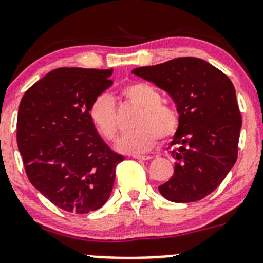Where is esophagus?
<instances>
[{
	"instance_id": "1",
	"label": "esophagus",
	"mask_w": 263,
	"mask_h": 263,
	"mask_svg": "<svg viewBox=\"0 0 263 263\" xmlns=\"http://www.w3.org/2000/svg\"><path fill=\"white\" fill-rule=\"evenodd\" d=\"M132 158L137 159V160L146 161V160H151V159H153V156H150V155H132Z\"/></svg>"
}]
</instances>
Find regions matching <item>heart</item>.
I'll list each match as a JSON object with an SVG mask.
<instances>
[{
    "label": "heart",
    "instance_id": "b5f03b06",
    "mask_svg": "<svg viewBox=\"0 0 263 263\" xmlns=\"http://www.w3.org/2000/svg\"><path fill=\"white\" fill-rule=\"evenodd\" d=\"M121 95L131 104L141 108L135 119V129L122 137L118 148L127 154H140L151 150L159 141L171 140L178 131L181 118L173 105L161 102L160 92L147 82L134 81L121 89ZM90 119L95 129L107 141L118 137V117L116 103L109 95L95 98L89 109Z\"/></svg>",
    "mask_w": 263,
    "mask_h": 263
}]
</instances>
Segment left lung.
I'll use <instances>...</instances> for the list:
<instances>
[{
	"label": "left lung",
	"instance_id": "obj_1",
	"mask_svg": "<svg viewBox=\"0 0 263 263\" xmlns=\"http://www.w3.org/2000/svg\"><path fill=\"white\" fill-rule=\"evenodd\" d=\"M132 72L165 90L181 123L172 141L174 174L159 185L173 202H195L214 192L238 158L242 115L230 79L196 57H179Z\"/></svg>",
	"mask_w": 263,
	"mask_h": 263
}]
</instances>
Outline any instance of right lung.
Listing matches in <instances>:
<instances>
[{
  "instance_id": "add662e5",
  "label": "right lung",
  "mask_w": 263,
  "mask_h": 263,
  "mask_svg": "<svg viewBox=\"0 0 263 263\" xmlns=\"http://www.w3.org/2000/svg\"><path fill=\"white\" fill-rule=\"evenodd\" d=\"M112 70L57 68L20 102L17 147L31 184L57 208L87 214L109 198L123 156L108 147L89 109L113 81Z\"/></svg>"
}]
</instances>
